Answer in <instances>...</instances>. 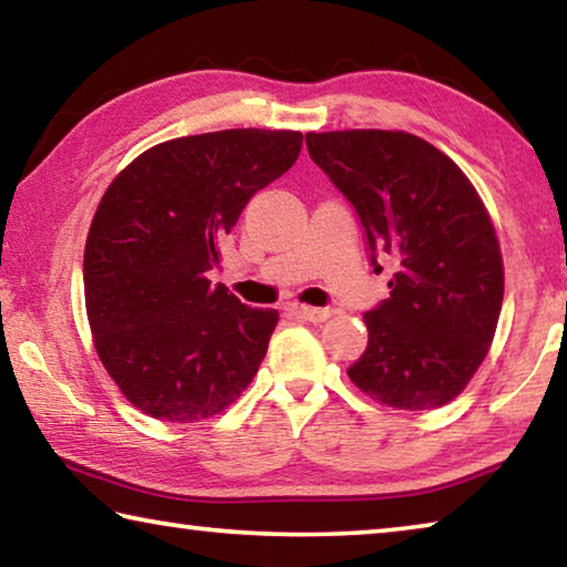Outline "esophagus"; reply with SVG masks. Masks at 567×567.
Wrapping results in <instances>:
<instances>
[{
	"label": "esophagus",
	"mask_w": 567,
	"mask_h": 567,
	"mask_svg": "<svg viewBox=\"0 0 567 567\" xmlns=\"http://www.w3.org/2000/svg\"><path fill=\"white\" fill-rule=\"evenodd\" d=\"M287 310H290L292 315H297V318L310 320V322H324L328 318H332L330 307H310V305L290 302V305H287Z\"/></svg>",
	"instance_id": "esophagus-1"
}]
</instances>
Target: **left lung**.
<instances>
[{"mask_svg":"<svg viewBox=\"0 0 567 567\" xmlns=\"http://www.w3.org/2000/svg\"><path fill=\"white\" fill-rule=\"evenodd\" d=\"M307 152L364 229L390 297L364 312L368 350L348 375L398 410L457 398L491 350L503 260L491 217L453 159L408 132L305 134Z\"/></svg>","mask_w":567,"mask_h":567,"instance_id":"8db88e82","label":"left lung"}]
</instances>
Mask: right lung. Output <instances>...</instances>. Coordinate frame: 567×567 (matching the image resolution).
Segmentation results:
<instances>
[{
  "instance_id": "add662e5",
  "label": "right lung",
  "mask_w": 567,
  "mask_h": 567,
  "mask_svg": "<svg viewBox=\"0 0 567 567\" xmlns=\"http://www.w3.org/2000/svg\"><path fill=\"white\" fill-rule=\"evenodd\" d=\"M300 147L290 130L169 140L104 192L84 247V302L102 364L145 415L205 420L252 382L280 315L243 305L207 272L245 205Z\"/></svg>"
}]
</instances>
